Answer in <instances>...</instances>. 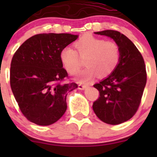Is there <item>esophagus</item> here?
<instances>
[{
	"label": "esophagus",
	"mask_w": 157,
	"mask_h": 157,
	"mask_svg": "<svg viewBox=\"0 0 157 157\" xmlns=\"http://www.w3.org/2000/svg\"><path fill=\"white\" fill-rule=\"evenodd\" d=\"M86 87H87V85L83 84V83H79V84H78L79 90H84V89H86Z\"/></svg>",
	"instance_id": "esophagus-1"
}]
</instances>
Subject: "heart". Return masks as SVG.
Listing matches in <instances>:
<instances>
[{"label": "heart", "mask_w": 157, "mask_h": 157, "mask_svg": "<svg viewBox=\"0 0 157 157\" xmlns=\"http://www.w3.org/2000/svg\"><path fill=\"white\" fill-rule=\"evenodd\" d=\"M74 47L76 51L71 47L63 48L60 52V60L69 74H75L81 65L78 55L86 56L84 64L86 67L78 75L82 81H87L97 74L99 77L110 75L119 63V46L112 41L86 34L74 42Z\"/></svg>", "instance_id": "obj_1"}]
</instances>
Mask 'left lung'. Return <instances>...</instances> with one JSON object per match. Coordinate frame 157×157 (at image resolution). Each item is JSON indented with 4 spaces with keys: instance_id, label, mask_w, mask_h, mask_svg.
<instances>
[{
    "instance_id": "8db88e82",
    "label": "left lung",
    "mask_w": 157,
    "mask_h": 157,
    "mask_svg": "<svg viewBox=\"0 0 157 157\" xmlns=\"http://www.w3.org/2000/svg\"><path fill=\"white\" fill-rule=\"evenodd\" d=\"M112 38L119 46L121 57L116 69L93 85L99 96L93 105L96 116L106 124H119L131 119L139 108L147 83L144 60L134 44L115 30L95 33Z\"/></svg>"
}]
</instances>
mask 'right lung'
I'll return each instance as SVG.
<instances>
[{
    "label": "right lung",
    "instance_id": "add662e5",
    "mask_svg": "<svg viewBox=\"0 0 157 157\" xmlns=\"http://www.w3.org/2000/svg\"><path fill=\"white\" fill-rule=\"evenodd\" d=\"M78 36L42 33L25 41L13 56L10 83L23 115L38 125H50L67 109V92L77 88L63 68L60 52Z\"/></svg>",
    "mask_w": 157,
    "mask_h": 157
}]
</instances>
